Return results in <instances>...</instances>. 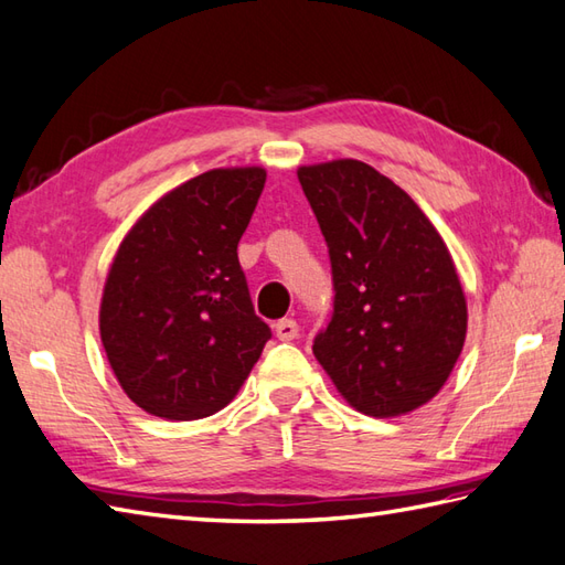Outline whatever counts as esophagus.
I'll return each instance as SVG.
<instances>
[{
  "instance_id": "1",
  "label": "esophagus",
  "mask_w": 565,
  "mask_h": 565,
  "mask_svg": "<svg viewBox=\"0 0 565 565\" xmlns=\"http://www.w3.org/2000/svg\"><path fill=\"white\" fill-rule=\"evenodd\" d=\"M274 332L281 342H291L298 338V322L296 320H279L274 326Z\"/></svg>"
}]
</instances>
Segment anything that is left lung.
I'll return each mask as SVG.
<instances>
[{"label":"left lung","mask_w":565,"mask_h":565,"mask_svg":"<svg viewBox=\"0 0 565 565\" xmlns=\"http://www.w3.org/2000/svg\"><path fill=\"white\" fill-rule=\"evenodd\" d=\"M298 182L326 235L334 284L316 359L354 411H417L447 383L466 342V296L447 245L423 209L366 162L303 164Z\"/></svg>","instance_id":"8db88e82"}]
</instances>
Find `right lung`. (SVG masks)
I'll return each instance as SVG.
<instances>
[{"mask_svg":"<svg viewBox=\"0 0 565 565\" xmlns=\"http://www.w3.org/2000/svg\"><path fill=\"white\" fill-rule=\"evenodd\" d=\"M264 167H221L174 186L126 233L106 274L99 332L124 393L164 419L223 411L271 338L237 243Z\"/></svg>","mask_w":565,"mask_h":565,"instance_id":"obj_1","label":"right lung"}]
</instances>
